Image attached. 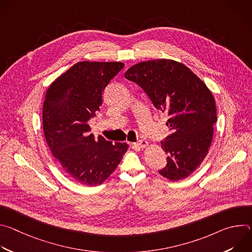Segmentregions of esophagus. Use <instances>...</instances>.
<instances>
[{
  "label": "esophagus",
  "mask_w": 252,
  "mask_h": 252,
  "mask_svg": "<svg viewBox=\"0 0 252 252\" xmlns=\"http://www.w3.org/2000/svg\"><path fill=\"white\" fill-rule=\"evenodd\" d=\"M135 146L140 148V149H145V148H147L149 146V141H147L146 139H140V140H138L135 143Z\"/></svg>",
  "instance_id": "esophagus-1"
}]
</instances>
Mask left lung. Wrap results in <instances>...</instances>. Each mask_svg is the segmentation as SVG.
Listing matches in <instances>:
<instances>
[{
    "label": "left lung",
    "instance_id": "left-lung-1",
    "mask_svg": "<svg viewBox=\"0 0 252 252\" xmlns=\"http://www.w3.org/2000/svg\"><path fill=\"white\" fill-rule=\"evenodd\" d=\"M125 77L168 116L166 126L171 132L161 141L167 163L158 172L172 182L188 177L206 157L218 122L210 91L188 66L172 60L141 62L129 67Z\"/></svg>",
    "mask_w": 252,
    "mask_h": 252
}]
</instances>
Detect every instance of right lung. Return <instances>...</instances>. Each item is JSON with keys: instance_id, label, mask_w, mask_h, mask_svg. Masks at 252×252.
<instances>
[{"instance_id": "1", "label": "right lung", "mask_w": 252, "mask_h": 252, "mask_svg": "<svg viewBox=\"0 0 252 252\" xmlns=\"http://www.w3.org/2000/svg\"><path fill=\"white\" fill-rule=\"evenodd\" d=\"M124 66L119 62H80L46 94L43 126L48 146L64 172L81 185L102 184L128 149L126 143L95 138L89 125L100 110L105 87Z\"/></svg>"}]
</instances>
